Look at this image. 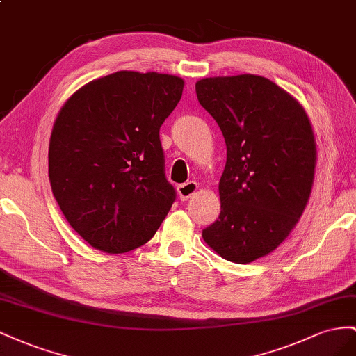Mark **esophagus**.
I'll return each instance as SVG.
<instances>
[{
	"label": "esophagus",
	"mask_w": 356,
	"mask_h": 356,
	"mask_svg": "<svg viewBox=\"0 0 356 356\" xmlns=\"http://www.w3.org/2000/svg\"><path fill=\"white\" fill-rule=\"evenodd\" d=\"M197 189H198V185L195 184V181H186V184H184V185H179L177 192H179L180 200L186 201L188 198H191L195 194Z\"/></svg>",
	"instance_id": "esophagus-1"
}]
</instances>
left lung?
<instances>
[{"label":"left lung","instance_id":"left-lung-1","mask_svg":"<svg viewBox=\"0 0 356 356\" xmlns=\"http://www.w3.org/2000/svg\"><path fill=\"white\" fill-rule=\"evenodd\" d=\"M195 90L227 145L220 215L202 238L223 259L249 264L276 249L306 209L316 167L310 120L261 76L201 79Z\"/></svg>","mask_w":356,"mask_h":356}]
</instances>
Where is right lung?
<instances>
[{
    "instance_id": "obj_1",
    "label": "right lung",
    "mask_w": 356,
    "mask_h": 356,
    "mask_svg": "<svg viewBox=\"0 0 356 356\" xmlns=\"http://www.w3.org/2000/svg\"><path fill=\"white\" fill-rule=\"evenodd\" d=\"M185 82L118 71L68 98L49 145V180L77 234L107 253L143 246L165 219L176 189L165 177L159 128Z\"/></svg>"
}]
</instances>
